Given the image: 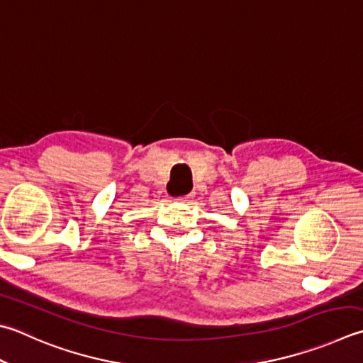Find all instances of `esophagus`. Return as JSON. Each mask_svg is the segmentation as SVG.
<instances>
[{
	"instance_id": "1",
	"label": "esophagus",
	"mask_w": 363,
	"mask_h": 363,
	"mask_svg": "<svg viewBox=\"0 0 363 363\" xmlns=\"http://www.w3.org/2000/svg\"><path fill=\"white\" fill-rule=\"evenodd\" d=\"M177 201H182V202H188L189 199H193V194H184V196H179V197H175Z\"/></svg>"
}]
</instances>
